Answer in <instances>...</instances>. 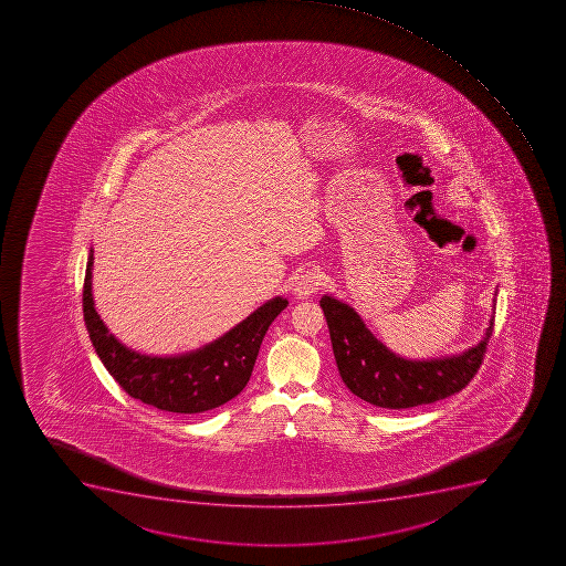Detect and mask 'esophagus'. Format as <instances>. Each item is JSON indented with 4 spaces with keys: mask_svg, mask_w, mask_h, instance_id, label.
Returning <instances> with one entry per match:
<instances>
[{
    "mask_svg": "<svg viewBox=\"0 0 566 566\" xmlns=\"http://www.w3.org/2000/svg\"><path fill=\"white\" fill-rule=\"evenodd\" d=\"M323 285H325L323 274H321L319 271H310L305 272V274H301L300 277L295 280L292 292H294L297 300H306L310 295L317 294Z\"/></svg>",
    "mask_w": 566,
    "mask_h": 566,
    "instance_id": "esophagus-1",
    "label": "esophagus"
}]
</instances>
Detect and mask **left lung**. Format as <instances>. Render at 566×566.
<instances>
[{"label":"left lung","instance_id":"left-lung-1","mask_svg":"<svg viewBox=\"0 0 566 566\" xmlns=\"http://www.w3.org/2000/svg\"><path fill=\"white\" fill-rule=\"evenodd\" d=\"M328 323L335 363L346 388L377 408L406 409L433 403L462 391L482 366L494 328V310L483 339L463 354L413 360L382 345L355 308L325 294L319 301Z\"/></svg>","mask_w":566,"mask_h":566}]
</instances>
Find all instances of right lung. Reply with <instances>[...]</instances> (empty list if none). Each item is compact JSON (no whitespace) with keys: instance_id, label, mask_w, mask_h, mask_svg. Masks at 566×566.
I'll list each match as a JSON object with an SVG mask.
<instances>
[{"instance_id":"obj_1","label":"right lung","mask_w":566,"mask_h":566,"mask_svg":"<svg viewBox=\"0 0 566 566\" xmlns=\"http://www.w3.org/2000/svg\"><path fill=\"white\" fill-rule=\"evenodd\" d=\"M92 271L94 249L84 275L83 312L98 359L129 397L169 413H203L240 395L251 379L266 329L289 305L281 295L272 297L217 340L187 354H138L109 334L97 314Z\"/></svg>"}]
</instances>
